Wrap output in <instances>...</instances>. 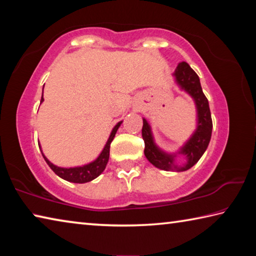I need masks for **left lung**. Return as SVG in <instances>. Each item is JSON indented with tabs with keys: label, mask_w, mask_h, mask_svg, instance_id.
<instances>
[{
	"label": "left lung",
	"mask_w": 256,
	"mask_h": 256,
	"mask_svg": "<svg viewBox=\"0 0 256 256\" xmlns=\"http://www.w3.org/2000/svg\"><path fill=\"white\" fill-rule=\"evenodd\" d=\"M175 84L193 99L196 112V130L175 152H167L156 144L152 128L144 118L142 138L144 140V156L154 167L166 172H185L193 167L209 146L212 133V120L209 102L202 92L200 78L186 62H180L172 74ZM183 155L186 162H176V157Z\"/></svg>",
	"instance_id": "8db88e82"
}]
</instances>
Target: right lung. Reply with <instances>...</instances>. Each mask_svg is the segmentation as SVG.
I'll list each match as a JSON object with an SVG mask.
<instances>
[{
	"mask_svg": "<svg viewBox=\"0 0 256 256\" xmlns=\"http://www.w3.org/2000/svg\"><path fill=\"white\" fill-rule=\"evenodd\" d=\"M42 92H44V88H42ZM42 102H44V97L42 96L40 104ZM122 122H123V120H120V122H118L114 128H112V132L110 134V138H107L106 144L104 146L102 152L98 154V157L94 160H92V162L82 164V166H76V167H60V166H56V164H54L53 162H50V160L45 157V154L42 150V146H40V142H38V144H40V149L42 151V157H44L45 162L50 167V170H53L58 177H60V178H63V180H66L68 182H71V183H78V184L88 183V182L97 178V177L100 175L104 170H105L106 164L108 162V159H110V144H112V141L114 140L115 134H116V132H118V130Z\"/></svg>",
	"mask_w": 256,
	"mask_h": 256,
	"instance_id": "add662e5",
	"label": "right lung"
}]
</instances>
